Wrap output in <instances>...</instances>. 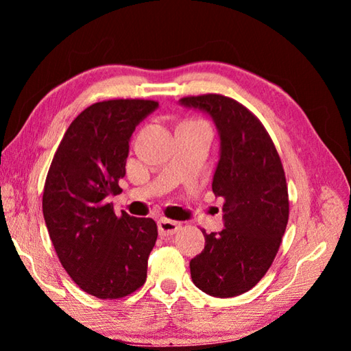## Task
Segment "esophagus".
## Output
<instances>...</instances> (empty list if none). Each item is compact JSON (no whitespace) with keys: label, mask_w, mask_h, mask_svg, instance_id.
Listing matches in <instances>:
<instances>
[{"label":"esophagus","mask_w":351,"mask_h":351,"mask_svg":"<svg viewBox=\"0 0 351 351\" xmlns=\"http://www.w3.org/2000/svg\"><path fill=\"white\" fill-rule=\"evenodd\" d=\"M180 228H181V224L178 221H173V219L161 218L158 221V230H159V235H161V237L173 235V234L178 232V230H180Z\"/></svg>","instance_id":"esophagus-1"}]
</instances>
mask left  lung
Listing matches in <instances>:
<instances>
[{
	"label": "left lung",
	"mask_w": 351,
	"mask_h": 351,
	"mask_svg": "<svg viewBox=\"0 0 351 351\" xmlns=\"http://www.w3.org/2000/svg\"><path fill=\"white\" fill-rule=\"evenodd\" d=\"M180 102L215 122L219 161L212 190L224 199V229H203L206 245L190 260V276L209 295H240L269 269L287 229L289 201L280 156L263 123L237 100L203 94Z\"/></svg>",
	"instance_id": "8db88e82"
}]
</instances>
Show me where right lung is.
<instances>
[{
  "instance_id": "obj_1",
  "label": "right lung",
  "mask_w": 351,
  "mask_h": 351,
  "mask_svg": "<svg viewBox=\"0 0 351 351\" xmlns=\"http://www.w3.org/2000/svg\"><path fill=\"white\" fill-rule=\"evenodd\" d=\"M158 105L112 99L88 106L71 122L47 171L43 217L51 241L69 277L97 299H122L147 280L158 226L125 212L117 217L108 198L122 192L136 125Z\"/></svg>"
}]
</instances>
